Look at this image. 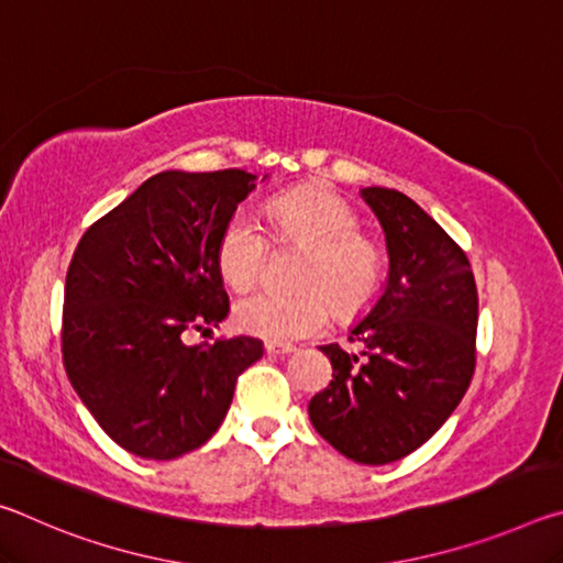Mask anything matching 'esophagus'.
I'll list each match as a JSON object with an SVG mask.
<instances>
[{
	"label": "esophagus",
	"mask_w": 563,
	"mask_h": 563,
	"mask_svg": "<svg viewBox=\"0 0 563 563\" xmlns=\"http://www.w3.org/2000/svg\"><path fill=\"white\" fill-rule=\"evenodd\" d=\"M295 347L290 345V342H273V340H268L265 342V352H268V355H288V352H292Z\"/></svg>",
	"instance_id": "1"
}]
</instances>
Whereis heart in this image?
Listing matches in <instances>:
<instances>
[{
  "label": "heart",
  "mask_w": 563,
  "mask_h": 563,
  "mask_svg": "<svg viewBox=\"0 0 563 563\" xmlns=\"http://www.w3.org/2000/svg\"><path fill=\"white\" fill-rule=\"evenodd\" d=\"M268 221L278 243L310 247L298 292L258 290L235 305V325L247 335L288 342L328 328L332 305L352 318L377 300L385 283L383 251L360 233V218L328 188H295L271 198ZM271 241L245 216L228 218L218 235L216 263L223 280L247 290L261 280Z\"/></svg>",
  "instance_id": "1"
}]
</instances>
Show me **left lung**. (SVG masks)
<instances>
[{
  "mask_svg": "<svg viewBox=\"0 0 563 563\" xmlns=\"http://www.w3.org/2000/svg\"><path fill=\"white\" fill-rule=\"evenodd\" d=\"M383 223L389 280L373 312L338 342L330 385L310 399V422L360 464L415 452L460 405L476 367L479 295L470 258L444 228L395 188H362Z\"/></svg>",
  "mask_w": 563,
  "mask_h": 563,
  "instance_id": "8db88e82",
  "label": "left lung"
}]
</instances>
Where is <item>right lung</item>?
Listing matches in <instances>:
<instances>
[{"mask_svg": "<svg viewBox=\"0 0 563 563\" xmlns=\"http://www.w3.org/2000/svg\"><path fill=\"white\" fill-rule=\"evenodd\" d=\"M241 168L164 170L87 228L64 285L62 360L91 417L123 450L176 460L221 427L255 338L184 345L216 328L228 295L218 235L255 188Z\"/></svg>", "mask_w": 563, "mask_h": 563, "instance_id": "obj_1", "label": "right lung"}]
</instances>
